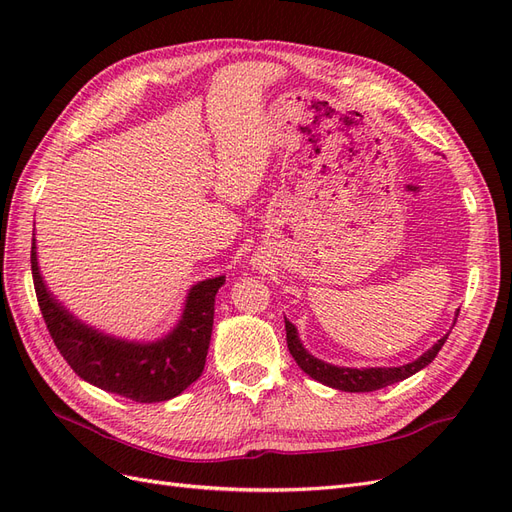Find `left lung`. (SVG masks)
<instances>
[{
    "label": "left lung",
    "mask_w": 512,
    "mask_h": 512,
    "mask_svg": "<svg viewBox=\"0 0 512 512\" xmlns=\"http://www.w3.org/2000/svg\"><path fill=\"white\" fill-rule=\"evenodd\" d=\"M444 342H446V335L442 339H438V344L433 346L431 350H427L421 356V359H416L414 363L401 365V367L348 369V367H335V365H329V363H322V361L314 359V356L301 346L297 329L292 327V322L286 320V344H288L292 359L297 361V365L305 371L307 376H312L314 380L327 384V386H333V389H339V391H348V393L378 391V389H382V386H389L393 382L410 378L412 374H416L418 369L427 367L433 359H436L438 352L444 346Z\"/></svg>",
    "instance_id": "left-lung-1"
}]
</instances>
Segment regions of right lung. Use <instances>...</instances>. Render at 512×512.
<instances>
[{
  "label": "right lung",
  "instance_id": "1",
  "mask_svg": "<svg viewBox=\"0 0 512 512\" xmlns=\"http://www.w3.org/2000/svg\"><path fill=\"white\" fill-rule=\"evenodd\" d=\"M32 275L46 329L59 354L83 380L138 404H156L177 397L203 374L213 329L215 292L226 282L224 275L190 290L177 329L156 344L119 342L74 320L42 284L36 243H32Z\"/></svg>",
  "mask_w": 512,
  "mask_h": 512
}]
</instances>
